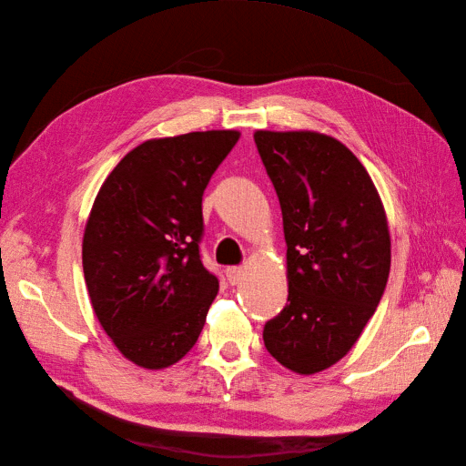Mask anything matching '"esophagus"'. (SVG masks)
<instances>
[{
	"mask_svg": "<svg viewBox=\"0 0 466 466\" xmlns=\"http://www.w3.org/2000/svg\"><path fill=\"white\" fill-rule=\"evenodd\" d=\"M243 278H245V270L241 266H229L228 268V279H229L231 286H237Z\"/></svg>",
	"mask_w": 466,
	"mask_h": 466,
	"instance_id": "esophagus-1",
	"label": "esophagus"
}]
</instances>
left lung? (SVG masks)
<instances>
[{"label":"left lung","mask_w":466,"mask_h":466,"mask_svg":"<svg viewBox=\"0 0 466 466\" xmlns=\"http://www.w3.org/2000/svg\"><path fill=\"white\" fill-rule=\"evenodd\" d=\"M286 237L288 303L266 322L272 358L299 375L329 370L354 348L390 270V235L370 173L336 137L257 130Z\"/></svg>","instance_id":"obj_1"}]
</instances>
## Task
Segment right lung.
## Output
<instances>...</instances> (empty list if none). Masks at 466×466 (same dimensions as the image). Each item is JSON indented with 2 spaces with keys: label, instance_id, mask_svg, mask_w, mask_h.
I'll list each match as a JSON object with an SVG mask.
<instances>
[{
  "label": "right lung",
  "instance_id": "obj_1",
  "mask_svg": "<svg viewBox=\"0 0 466 466\" xmlns=\"http://www.w3.org/2000/svg\"><path fill=\"white\" fill-rule=\"evenodd\" d=\"M238 137L208 130L147 139L96 192L83 274L103 330L139 368H171L204 329L219 281L200 260L202 196Z\"/></svg>",
  "mask_w": 466,
  "mask_h": 466
}]
</instances>
